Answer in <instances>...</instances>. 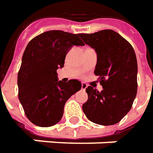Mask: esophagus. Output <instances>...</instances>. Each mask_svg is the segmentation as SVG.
Here are the masks:
<instances>
[{"instance_id": "obj_1", "label": "esophagus", "mask_w": 153, "mask_h": 153, "mask_svg": "<svg viewBox=\"0 0 153 153\" xmlns=\"http://www.w3.org/2000/svg\"><path fill=\"white\" fill-rule=\"evenodd\" d=\"M86 87H87V85L85 84V83H82V90H83V91H85V89H86Z\"/></svg>"}]
</instances>
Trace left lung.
Masks as SVG:
<instances>
[{
    "label": "left lung",
    "instance_id": "left-lung-1",
    "mask_svg": "<svg viewBox=\"0 0 153 153\" xmlns=\"http://www.w3.org/2000/svg\"><path fill=\"white\" fill-rule=\"evenodd\" d=\"M79 36L96 50L94 73L99 76L103 87L101 91L91 85L85 89L88 100L82 105L83 112L93 123L115 124L128 113L137 95V63L134 48L112 30Z\"/></svg>",
    "mask_w": 153,
    "mask_h": 153
}]
</instances>
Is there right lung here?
I'll return each instance as SVG.
<instances>
[{"label":"right lung","instance_id":"add662e5","mask_svg":"<svg viewBox=\"0 0 153 153\" xmlns=\"http://www.w3.org/2000/svg\"><path fill=\"white\" fill-rule=\"evenodd\" d=\"M79 34L50 30L34 37L24 52L18 72V96L31 123L49 127L61 120L65 103L82 87L77 80H57L72 46H83Z\"/></svg>","mask_w":153,"mask_h":153}]
</instances>
